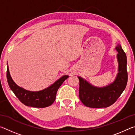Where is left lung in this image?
<instances>
[{
  "label": "left lung",
  "instance_id": "1",
  "mask_svg": "<svg viewBox=\"0 0 135 135\" xmlns=\"http://www.w3.org/2000/svg\"><path fill=\"white\" fill-rule=\"evenodd\" d=\"M118 54V73L111 83L97 87L85 79H79V98L84 105L90 108H107L113 104L125 89L127 82V57L121 45L115 47Z\"/></svg>",
  "mask_w": 135,
  "mask_h": 135
}]
</instances>
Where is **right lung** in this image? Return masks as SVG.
<instances>
[{
  "label": "right lung",
  "mask_w": 135,
  "mask_h": 135,
  "mask_svg": "<svg viewBox=\"0 0 135 135\" xmlns=\"http://www.w3.org/2000/svg\"><path fill=\"white\" fill-rule=\"evenodd\" d=\"M6 77L11 89L22 104L35 108H45L54 103L59 88L69 76L64 75L47 88L39 91H30L18 86L11 76L8 64Z\"/></svg>",
  "instance_id": "right-lung-1"
}]
</instances>
